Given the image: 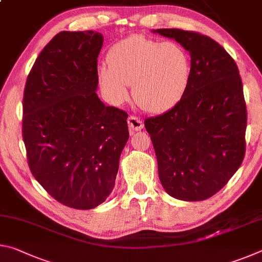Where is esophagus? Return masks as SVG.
I'll return each mask as SVG.
<instances>
[{
  "mask_svg": "<svg viewBox=\"0 0 262 262\" xmlns=\"http://www.w3.org/2000/svg\"><path fill=\"white\" fill-rule=\"evenodd\" d=\"M127 122H128V127H129V129L132 132H139L143 128V122H142L139 118L133 117V115H130V117L128 118Z\"/></svg>",
  "mask_w": 262,
  "mask_h": 262,
  "instance_id": "34e87169",
  "label": "esophagus"
}]
</instances>
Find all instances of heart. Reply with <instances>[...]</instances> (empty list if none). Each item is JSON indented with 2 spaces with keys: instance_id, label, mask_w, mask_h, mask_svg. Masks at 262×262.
<instances>
[{
  "instance_id": "heart-1",
  "label": "heart",
  "mask_w": 262,
  "mask_h": 262,
  "mask_svg": "<svg viewBox=\"0 0 262 262\" xmlns=\"http://www.w3.org/2000/svg\"><path fill=\"white\" fill-rule=\"evenodd\" d=\"M108 66L99 68V84L113 104L133 97L142 110L159 114L173 108L189 81V60L178 43L132 35L111 47Z\"/></svg>"
}]
</instances>
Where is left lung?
I'll list each match as a JSON object with an SVG mask.
<instances>
[{"label": "left lung", "instance_id": "obj_1", "mask_svg": "<svg viewBox=\"0 0 262 262\" xmlns=\"http://www.w3.org/2000/svg\"><path fill=\"white\" fill-rule=\"evenodd\" d=\"M154 32L190 54L187 89L173 108L144 120L162 186L183 201L209 199L227 185L245 156L246 103L236 62L207 35L179 29Z\"/></svg>", "mask_w": 262, "mask_h": 262}]
</instances>
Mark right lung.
I'll return each mask as SVG.
<instances>
[{"label":"right lung","mask_w":262,"mask_h":262,"mask_svg":"<svg viewBox=\"0 0 262 262\" xmlns=\"http://www.w3.org/2000/svg\"><path fill=\"white\" fill-rule=\"evenodd\" d=\"M103 35L57 33L35 60L23 98V140L30 170L46 192L74 209H92L112 192L127 143L125 111L98 96Z\"/></svg>","instance_id":"right-lung-1"}]
</instances>
